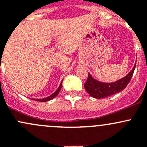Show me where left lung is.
I'll return each mask as SVG.
<instances>
[{
	"label": "left lung",
	"mask_w": 147,
	"mask_h": 147,
	"mask_svg": "<svg viewBox=\"0 0 147 147\" xmlns=\"http://www.w3.org/2000/svg\"><path fill=\"white\" fill-rule=\"evenodd\" d=\"M136 64L130 72H129L124 78L114 82L107 83L97 80L88 73L87 82L84 83V88L92 97L96 99H102L104 97L115 94L124 90L132 78L133 73L135 69Z\"/></svg>",
	"instance_id": "left-lung-1"
}]
</instances>
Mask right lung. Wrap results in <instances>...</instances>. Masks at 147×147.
Here are the masks:
<instances>
[{
    "label": "right lung",
    "instance_id": "1",
    "mask_svg": "<svg viewBox=\"0 0 147 147\" xmlns=\"http://www.w3.org/2000/svg\"><path fill=\"white\" fill-rule=\"evenodd\" d=\"M62 82H63V81H62L61 83H60V86H59V87H58V88H57V90H56V91L54 93H53V94H52L51 95L48 96V97H45V98H43V99H32V100H35V101H39V102H47V101H49V100H52V99L55 98V97L56 96H57V94H59V92H60V90H61Z\"/></svg>",
    "mask_w": 147,
    "mask_h": 147
}]
</instances>
